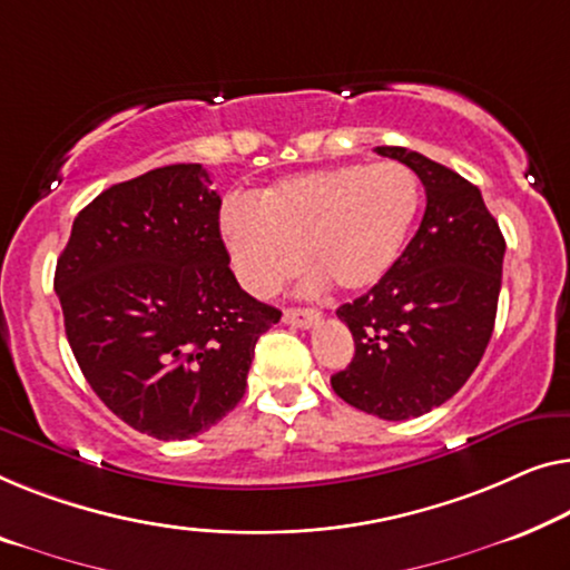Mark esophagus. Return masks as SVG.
<instances>
[{
  "label": "esophagus",
  "instance_id": "obj_1",
  "mask_svg": "<svg viewBox=\"0 0 570 570\" xmlns=\"http://www.w3.org/2000/svg\"><path fill=\"white\" fill-rule=\"evenodd\" d=\"M321 316H324V313H321L318 308H285L283 321L285 324L298 326V328H311L313 324H318Z\"/></svg>",
  "mask_w": 570,
  "mask_h": 570
}]
</instances>
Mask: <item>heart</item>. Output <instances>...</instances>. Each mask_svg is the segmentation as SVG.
Instances as JSON below:
<instances>
[{
  "label": "heart",
  "instance_id": "obj_1",
  "mask_svg": "<svg viewBox=\"0 0 570 570\" xmlns=\"http://www.w3.org/2000/svg\"><path fill=\"white\" fill-rule=\"evenodd\" d=\"M419 200V179L406 164H340L279 179L259 205L228 203L220 224L230 265L252 295L275 293L303 259L316 267V279L365 291L401 257Z\"/></svg>",
  "mask_w": 570,
  "mask_h": 570
}]
</instances>
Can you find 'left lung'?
I'll return each instance as SVG.
<instances>
[{
	"label": "left lung",
	"mask_w": 570,
	"mask_h": 570,
	"mask_svg": "<svg viewBox=\"0 0 570 570\" xmlns=\"http://www.w3.org/2000/svg\"><path fill=\"white\" fill-rule=\"evenodd\" d=\"M375 154L406 164L426 189L419 230L395 265L336 311L354 357L332 387L350 406L385 422L422 416L452 399L493 334L507 242L481 189L403 146Z\"/></svg>",
	"instance_id": "1"
}]
</instances>
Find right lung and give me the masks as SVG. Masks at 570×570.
I'll list each match as a JSON object with an SVG mask.
<instances>
[{
	"instance_id": "add662e5",
	"label": "right lung",
	"mask_w": 570,
	"mask_h": 570,
	"mask_svg": "<svg viewBox=\"0 0 570 570\" xmlns=\"http://www.w3.org/2000/svg\"><path fill=\"white\" fill-rule=\"evenodd\" d=\"M210 185L200 164L112 185L73 220L56 265L87 383L156 440L218 424L244 399L254 344L283 316L238 287Z\"/></svg>"
}]
</instances>
